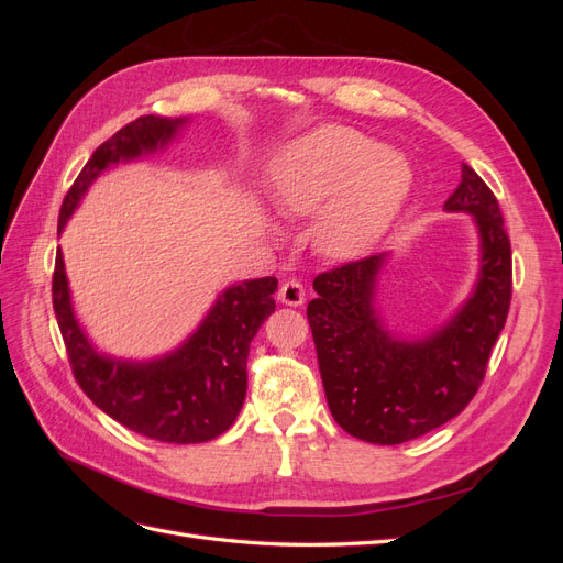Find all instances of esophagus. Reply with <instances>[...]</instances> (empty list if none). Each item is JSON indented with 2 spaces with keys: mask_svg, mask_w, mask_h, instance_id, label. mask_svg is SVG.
I'll use <instances>...</instances> for the list:
<instances>
[{
  "mask_svg": "<svg viewBox=\"0 0 563 563\" xmlns=\"http://www.w3.org/2000/svg\"><path fill=\"white\" fill-rule=\"evenodd\" d=\"M277 298L284 302V305H291V308H298V305L305 302V286L296 279H288L279 286L277 291Z\"/></svg>",
  "mask_w": 563,
  "mask_h": 563,
  "instance_id": "obj_1",
  "label": "esophagus"
}]
</instances>
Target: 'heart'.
<instances>
[{"mask_svg": "<svg viewBox=\"0 0 563 563\" xmlns=\"http://www.w3.org/2000/svg\"><path fill=\"white\" fill-rule=\"evenodd\" d=\"M413 185L411 164L350 126H319L269 166V201L284 218L317 213L312 242L333 263L362 258L395 225Z\"/></svg>", "mask_w": 563, "mask_h": 563, "instance_id": "heart-1", "label": "heart"}]
</instances>
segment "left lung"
Wrapping results in <instances>:
<instances>
[{"instance_id":"obj_1","label":"left lung","mask_w":563,"mask_h":563,"mask_svg":"<svg viewBox=\"0 0 563 563\" xmlns=\"http://www.w3.org/2000/svg\"><path fill=\"white\" fill-rule=\"evenodd\" d=\"M479 228L482 267L467 302L420 340L395 338L376 308L385 255L345 263L314 279L308 319L335 422L371 444L395 446L455 418L479 389L512 300V249L496 195L463 164L444 203Z\"/></svg>"}]
</instances>
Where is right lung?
Wrapping results in <instances>:
<instances>
[{"label":"right lung","instance_id":"add662e5","mask_svg":"<svg viewBox=\"0 0 563 563\" xmlns=\"http://www.w3.org/2000/svg\"><path fill=\"white\" fill-rule=\"evenodd\" d=\"M187 119L145 114L100 145L67 190L58 232L89 185L106 168L155 152L176 139ZM275 277L232 284L218 296L199 329L172 354L124 362L100 354L81 331L67 288L63 253H56L54 312L75 380L87 397L124 428L166 444H199L230 430L246 397V360L253 335L275 312Z\"/></svg>","mask_w":563,"mask_h":563}]
</instances>
